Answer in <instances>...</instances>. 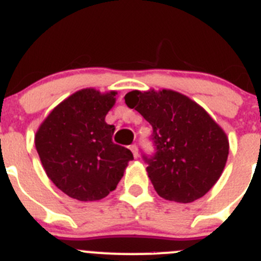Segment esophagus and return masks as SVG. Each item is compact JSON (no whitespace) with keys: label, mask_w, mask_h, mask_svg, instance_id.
<instances>
[{"label":"esophagus","mask_w":261,"mask_h":261,"mask_svg":"<svg viewBox=\"0 0 261 261\" xmlns=\"http://www.w3.org/2000/svg\"><path fill=\"white\" fill-rule=\"evenodd\" d=\"M129 149H130V151L133 152V156L138 158V147L136 146V145H132V146L129 147Z\"/></svg>","instance_id":"obj_1"}]
</instances>
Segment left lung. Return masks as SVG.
Returning a JSON list of instances; mask_svg holds the SVG:
<instances>
[{"mask_svg":"<svg viewBox=\"0 0 261 261\" xmlns=\"http://www.w3.org/2000/svg\"><path fill=\"white\" fill-rule=\"evenodd\" d=\"M124 98L152 126L156 154L145 160L158 194L177 203L207 194L228 160L224 129L197 102L174 90H132Z\"/></svg>","mask_w":261,"mask_h":261,"instance_id":"obj_1","label":"left lung"}]
</instances>
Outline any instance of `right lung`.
<instances>
[{
    "instance_id": "add662e5",
    "label": "right lung",
    "mask_w": 261,
    "mask_h": 261,
    "mask_svg": "<svg viewBox=\"0 0 261 261\" xmlns=\"http://www.w3.org/2000/svg\"><path fill=\"white\" fill-rule=\"evenodd\" d=\"M116 95L115 90H77L51 110L35 135L47 177L80 202L107 197L133 159L130 150L112 142L115 126L105 121Z\"/></svg>"
}]
</instances>
